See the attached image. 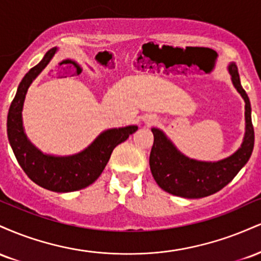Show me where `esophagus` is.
Wrapping results in <instances>:
<instances>
[{"instance_id":"esophagus-1","label":"esophagus","mask_w":261,"mask_h":261,"mask_svg":"<svg viewBox=\"0 0 261 261\" xmlns=\"http://www.w3.org/2000/svg\"><path fill=\"white\" fill-rule=\"evenodd\" d=\"M145 121H146V124H147V125H154L155 122H157V118H155V116H153V115H147L145 118Z\"/></svg>"}]
</instances>
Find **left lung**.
<instances>
[{
  "label": "left lung",
  "instance_id": "left-lung-1",
  "mask_svg": "<svg viewBox=\"0 0 261 261\" xmlns=\"http://www.w3.org/2000/svg\"><path fill=\"white\" fill-rule=\"evenodd\" d=\"M228 70L233 85L245 101V136L242 147L220 162H197L182 155L161 130L152 128L154 141L149 154V167L155 182L167 193L187 199L212 195L232 181L249 161L254 148L250 101L241 85L237 66L230 64Z\"/></svg>",
  "mask_w": 261,
  "mask_h": 261
}]
</instances>
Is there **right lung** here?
Here are the masks:
<instances>
[{"label":"right lung","instance_id":"add662e5","mask_svg":"<svg viewBox=\"0 0 261 261\" xmlns=\"http://www.w3.org/2000/svg\"><path fill=\"white\" fill-rule=\"evenodd\" d=\"M56 47L45 54L44 59L31 68L18 86L7 116V135L18 163L35 184L56 193H70L83 189L99 178L113 149L128 139L137 126L112 128L100 134L94 142L79 154L70 157H54L43 154L27 139L22 124L24 98L33 80L46 67Z\"/></svg>","mask_w":261,"mask_h":261}]
</instances>
